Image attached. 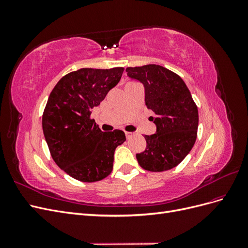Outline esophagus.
<instances>
[{"mask_svg": "<svg viewBox=\"0 0 248 248\" xmlns=\"http://www.w3.org/2000/svg\"><path fill=\"white\" fill-rule=\"evenodd\" d=\"M133 134H134V133H132V132H128V131H126V132H125V136H126V138H127V139H130V138H132V137H133Z\"/></svg>", "mask_w": 248, "mask_h": 248, "instance_id": "1", "label": "esophagus"}]
</instances>
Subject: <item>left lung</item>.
Masks as SVG:
<instances>
[{"instance_id": "8db88e82", "label": "left lung", "mask_w": 248, "mask_h": 248, "mask_svg": "<svg viewBox=\"0 0 248 248\" xmlns=\"http://www.w3.org/2000/svg\"><path fill=\"white\" fill-rule=\"evenodd\" d=\"M126 72L144 86L146 106L154 112L150 120L156 125L154 134L145 136L146 150L137 154L139 164L150 171L177 167L191 151L198 133L199 111L188 88L159 65L128 67Z\"/></svg>"}]
</instances>
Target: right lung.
Returning <instances> with one entry per match:
<instances>
[{
	"label": "right lung",
	"instance_id": "obj_1",
	"mask_svg": "<svg viewBox=\"0 0 248 248\" xmlns=\"http://www.w3.org/2000/svg\"><path fill=\"white\" fill-rule=\"evenodd\" d=\"M123 71V67L81 68L60 79L48 97L42 116L44 138L57 166L78 181L108 177L116 148L126 140L122 130L103 132L90 118Z\"/></svg>",
	"mask_w": 248,
	"mask_h": 248
}]
</instances>
